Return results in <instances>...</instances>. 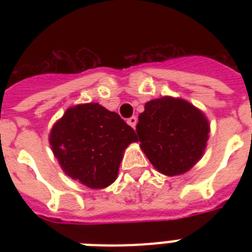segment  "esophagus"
<instances>
[{
	"instance_id": "1",
	"label": "esophagus",
	"mask_w": 252,
	"mask_h": 252,
	"mask_svg": "<svg viewBox=\"0 0 252 252\" xmlns=\"http://www.w3.org/2000/svg\"><path fill=\"white\" fill-rule=\"evenodd\" d=\"M128 124H129L132 128H134V126H136V124H137V118H136V116H132V118L128 119Z\"/></svg>"
}]
</instances>
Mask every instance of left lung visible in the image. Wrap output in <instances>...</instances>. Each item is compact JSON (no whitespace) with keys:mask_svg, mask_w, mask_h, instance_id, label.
<instances>
[{"mask_svg":"<svg viewBox=\"0 0 252 252\" xmlns=\"http://www.w3.org/2000/svg\"><path fill=\"white\" fill-rule=\"evenodd\" d=\"M136 132L152 165L161 174L175 176L187 172L203 157L209 123L187 100L162 96L145 103Z\"/></svg>","mask_w":252,"mask_h":252,"instance_id":"8db88e82","label":"left lung"}]
</instances>
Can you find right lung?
<instances>
[{
    "instance_id": "obj_1",
    "label": "right lung",
    "mask_w": 252,
    "mask_h": 252,
    "mask_svg": "<svg viewBox=\"0 0 252 252\" xmlns=\"http://www.w3.org/2000/svg\"><path fill=\"white\" fill-rule=\"evenodd\" d=\"M137 141L132 128L98 103L70 107L53 124L49 144L61 168L89 188H106L118 178L123 153Z\"/></svg>"
}]
</instances>
